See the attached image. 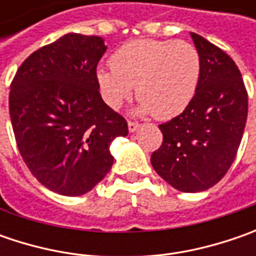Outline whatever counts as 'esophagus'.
I'll return each mask as SVG.
<instances>
[{
  "label": "esophagus",
  "mask_w": 256,
  "mask_h": 256,
  "mask_svg": "<svg viewBox=\"0 0 256 256\" xmlns=\"http://www.w3.org/2000/svg\"><path fill=\"white\" fill-rule=\"evenodd\" d=\"M138 128H140V124L135 122V121H128V130H130V132H135Z\"/></svg>",
  "instance_id": "34e87169"
}]
</instances>
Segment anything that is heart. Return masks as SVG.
Wrapping results in <instances>:
<instances>
[{
    "mask_svg": "<svg viewBox=\"0 0 256 256\" xmlns=\"http://www.w3.org/2000/svg\"><path fill=\"white\" fill-rule=\"evenodd\" d=\"M112 68H98L102 98L118 110L136 90L142 112L171 118L182 112L196 92L201 58L190 42L174 40H136L111 58Z\"/></svg>",
    "mask_w": 256,
    "mask_h": 256,
    "instance_id": "b5f03b06",
    "label": "heart"
}]
</instances>
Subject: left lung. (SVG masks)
Here are the masks:
<instances>
[{
    "mask_svg": "<svg viewBox=\"0 0 256 256\" xmlns=\"http://www.w3.org/2000/svg\"><path fill=\"white\" fill-rule=\"evenodd\" d=\"M201 58L196 92L178 116L161 124V146L151 155L156 174L175 190L201 192L224 178L241 144L248 94L231 56L191 32Z\"/></svg>",
    "mask_w": 256,
    "mask_h": 256,
    "instance_id": "1",
    "label": "left lung"
}]
</instances>
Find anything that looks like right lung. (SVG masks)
<instances>
[{
    "mask_svg": "<svg viewBox=\"0 0 256 256\" xmlns=\"http://www.w3.org/2000/svg\"><path fill=\"white\" fill-rule=\"evenodd\" d=\"M101 36L65 34L36 50L18 68L10 91L16 146L48 190L78 196L110 172V145L128 135L125 118L104 102L96 65Z\"/></svg>",
    "mask_w": 256,
    "mask_h": 256,
    "instance_id": "1",
    "label": "right lung"
}]
</instances>
